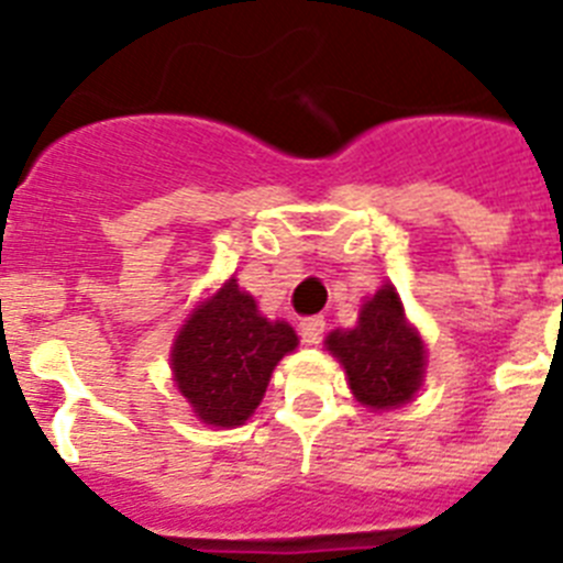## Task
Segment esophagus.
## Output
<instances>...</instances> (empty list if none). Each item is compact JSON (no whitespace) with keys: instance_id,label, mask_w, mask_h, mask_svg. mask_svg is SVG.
I'll use <instances>...</instances> for the list:
<instances>
[{"instance_id":"34e87169","label":"esophagus","mask_w":563,"mask_h":563,"mask_svg":"<svg viewBox=\"0 0 563 563\" xmlns=\"http://www.w3.org/2000/svg\"><path fill=\"white\" fill-rule=\"evenodd\" d=\"M324 327H327V321L321 316L305 318V321H301V327H298V332H301V341H305L307 346H316V343H321V338H324Z\"/></svg>"}]
</instances>
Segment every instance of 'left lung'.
Instances as JSON below:
<instances>
[{
	"label": "left lung",
	"mask_w": 563,
	"mask_h": 563,
	"mask_svg": "<svg viewBox=\"0 0 563 563\" xmlns=\"http://www.w3.org/2000/svg\"><path fill=\"white\" fill-rule=\"evenodd\" d=\"M324 343L341 361L352 395L366 409H397L422 386L426 343L406 321L391 285H383L361 307L355 330H332Z\"/></svg>",
	"instance_id": "left-lung-1"
}]
</instances>
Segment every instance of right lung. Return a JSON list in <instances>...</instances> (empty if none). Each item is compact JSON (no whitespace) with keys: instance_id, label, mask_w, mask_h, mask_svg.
Returning a JSON list of instances; mask_svg holds the SVG:
<instances>
[{"instance_id":"right-lung-1","label":"right lung","mask_w":563,"mask_h":563,"mask_svg":"<svg viewBox=\"0 0 563 563\" xmlns=\"http://www.w3.org/2000/svg\"><path fill=\"white\" fill-rule=\"evenodd\" d=\"M296 346V330L287 321H267L231 276L180 327L172 372L194 415L233 429L256 411L276 363Z\"/></svg>"}]
</instances>
